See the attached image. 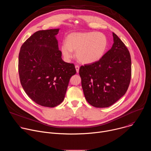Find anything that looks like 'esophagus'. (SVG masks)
Listing matches in <instances>:
<instances>
[{"label":"esophagus","instance_id":"34e87169","mask_svg":"<svg viewBox=\"0 0 151 151\" xmlns=\"http://www.w3.org/2000/svg\"><path fill=\"white\" fill-rule=\"evenodd\" d=\"M75 69H76V72H77V73H78V72H79V66L76 65V66H75Z\"/></svg>","mask_w":151,"mask_h":151}]
</instances>
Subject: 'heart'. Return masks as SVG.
Here are the masks:
<instances>
[{
  "instance_id": "heart-1",
  "label": "heart",
  "mask_w": 151,
  "mask_h": 151,
  "mask_svg": "<svg viewBox=\"0 0 151 151\" xmlns=\"http://www.w3.org/2000/svg\"><path fill=\"white\" fill-rule=\"evenodd\" d=\"M107 47V39L101 32H74L69 34L61 45V51L66 59H70L73 51L78 60L83 64H91L99 61Z\"/></svg>"
}]
</instances>
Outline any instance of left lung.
<instances>
[{
  "label": "left lung",
  "mask_w": 151,
  "mask_h": 151,
  "mask_svg": "<svg viewBox=\"0 0 151 151\" xmlns=\"http://www.w3.org/2000/svg\"><path fill=\"white\" fill-rule=\"evenodd\" d=\"M112 34L114 44L111 49L99 61L79 69L85 97L96 107L114 104L125 94L130 82V52L118 36Z\"/></svg>",
  "instance_id": "1"
}]
</instances>
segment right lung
<instances>
[{
	"instance_id": "1",
	"label": "right lung",
	"mask_w": 151,
	"mask_h": 151,
	"mask_svg": "<svg viewBox=\"0 0 151 151\" xmlns=\"http://www.w3.org/2000/svg\"><path fill=\"white\" fill-rule=\"evenodd\" d=\"M59 29L39 30L21 47L18 72L21 85L36 103L53 107L65 97L75 65L64 62L58 50L56 35Z\"/></svg>"
}]
</instances>
